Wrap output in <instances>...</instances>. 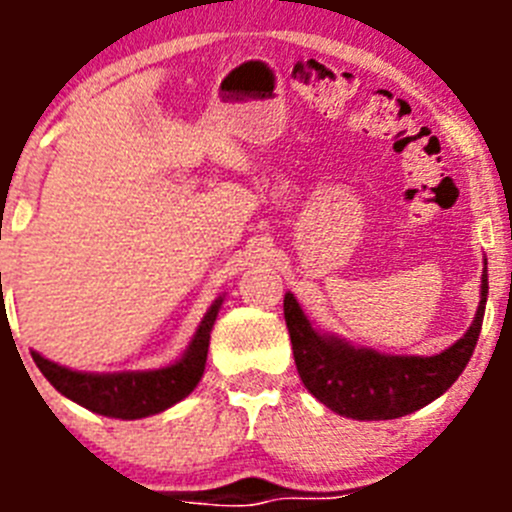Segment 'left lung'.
Masks as SVG:
<instances>
[{
    "label": "left lung",
    "mask_w": 512,
    "mask_h": 512,
    "mask_svg": "<svg viewBox=\"0 0 512 512\" xmlns=\"http://www.w3.org/2000/svg\"><path fill=\"white\" fill-rule=\"evenodd\" d=\"M487 305V261L472 325L436 356H390L318 333L292 292L284 295L295 364L302 384L325 408L354 420H392L425 408L459 379L477 346Z\"/></svg>",
    "instance_id": "8db88e82"
}]
</instances>
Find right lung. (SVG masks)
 I'll use <instances>...</instances> for the list:
<instances>
[{"label":"right lung","mask_w":512,"mask_h":512,"mask_svg":"<svg viewBox=\"0 0 512 512\" xmlns=\"http://www.w3.org/2000/svg\"><path fill=\"white\" fill-rule=\"evenodd\" d=\"M220 305H223V297H217L210 310L205 312V318L182 359L164 369L112 374L74 372L56 361H48L38 351H33V361L63 397L74 400L81 408L107 415V418H148V415L164 413L166 408L184 400L200 384L207 364V348H210V330L215 325Z\"/></svg>","instance_id":"right-lung-1"}]
</instances>
